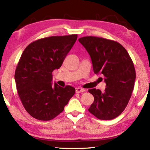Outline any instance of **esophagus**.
Masks as SVG:
<instances>
[{
    "instance_id": "obj_1",
    "label": "esophagus",
    "mask_w": 150,
    "mask_h": 150,
    "mask_svg": "<svg viewBox=\"0 0 150 150\" xmlns=\"http://www.w3.org/2000/svg\"><path fill=\"white\" fill-rule=\"evenodd\" d=\"M84 91H85V90L84 88H80V87H77L75 88V92L77 93H83Z\"/></svg>"
}]
</instances>
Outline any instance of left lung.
Returning a JSON list of instances; mask_svg holds the SVG:
<instances>
[{"instance_id": "8db88e82", "label": "left lung", "mask_w": 150, "mask_h": 150, "mask_svg": "<svg viewBox=\"0 0 150 150\" xmlns=\"http://www.w3.org/2000/svg\"><path fill=\"white\" fill-rule=\"evenodd\" d=\"M90 55L93 71L105 78L104 93L91 88L94 96L88 111L100 120L117 117L124 110L134 87L136 71L128 52L120 43L96 36L79 39Z\"/></svg>"}]
</instances>
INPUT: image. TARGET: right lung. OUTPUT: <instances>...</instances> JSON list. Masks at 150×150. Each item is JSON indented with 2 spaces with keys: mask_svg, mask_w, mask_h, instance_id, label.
<instances>
[{
  "mask_svg": "<svg viewBox=\"0 0 150 150\" xmlns=\"http://www.w3.org/2000/svg\"><path fill=\"white\" fill-rule=\"evenodd\" d=\"M77 34L50 36L32 42L25 48L15 71L18 94L30 116L47 121L64 110L75 88L52 85V72L62 66Z\"/></svg>",
  "mask_w": 150,
  "mask_h": 150,
  "instance_id": "obj_1",
  "label": "right lung"
}]
</instances>
